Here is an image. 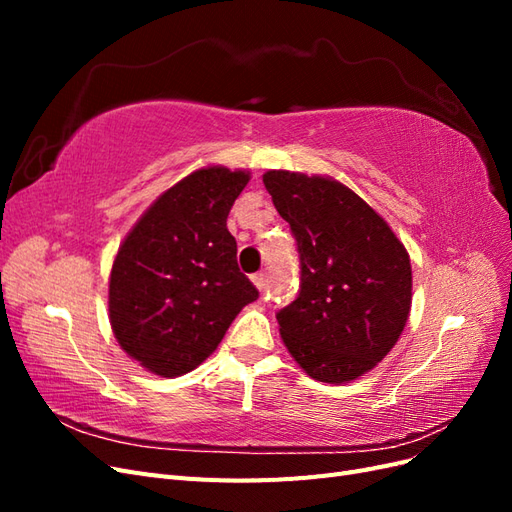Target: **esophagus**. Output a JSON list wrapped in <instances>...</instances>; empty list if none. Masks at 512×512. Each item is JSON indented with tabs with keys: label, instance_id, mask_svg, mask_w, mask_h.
Returning a JSON list of instances; mask_svg holds the SVG:
<instances>
[{
	"label": "esophagus",
	"instance_id": "esophagus-1",
	"mask_svg": "<svg viewBox=\"0 0 512 512\" xmlns=\"http://www.w3.org/2000/svg\"><path fill=\"white\" fill-rule=\"evenodd\" d=\"M252 282H254V286H256L258 290H262V288H265V282H267V275H265V273H262V271H258V273H254V275H252Z\"/></svg>",
	"mask_w": 512,
	"mask_h": 512
}]
</instances>
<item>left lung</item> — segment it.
<instances>
[{
  "mask_svg": "<svg viewBox=\"0 0 512 512\" xmlns=\"http://www.w3.org/2000/svg\"><path fill=\"white\" fill-rule=\"evenodd\" d=\"M301 262L297 299L277 312L307 376L342 384L376 367L406 327L412 267L395 232L361 196L329 177H262Z\"/></svg>",
  "mask_w": 512,
  "mask_h": 512,
  "instance_id": "8db88e82",
  "label": "left lung"
}]
</instances>
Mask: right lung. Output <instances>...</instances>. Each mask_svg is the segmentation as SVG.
Returning <instances> with one entry per match:
<instances>
[{
	"label": "right lung",
	"instance_id": "add662e5",
	"mask_svg": "<svg viewBox=\"0 0 512 512\" xmlns=\"http://www.w3.org/2000/svg\"><path fill=\"white\" fill-rule=\"evenodd\" d=\"M250 175L200 168L166 190L121 243L108 284L119 346L151 374H188L258 299L226 228Z\"/></svg>",
	"mask_w": 512,
	"mask_h": 512
}]
</instances>
